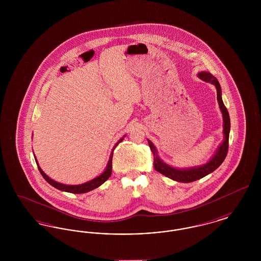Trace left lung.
I'll use <instances>...</instances> for the list:
<instances>
[{"label":"left lung","mask_w":261,"mask_h":261,"mask_svg":"<svg viewBox=\"0 0 261 261\" xmlns=\"http://www.w3.org/2000/svg\"><path fill=\"white\" fill-rule=\"evenodd\" d=\"M199 77L206 82H210L211 84H213L216 87L217 91V99H218V103L220 107V110L223 114V133L224 141L221 144V146L219 147V149H217L216 153L214 154V156L211 159L210 162L206 164L202 165V166H198V167H193V168H188V169H176L173 168L167 164H165L164 162H162L159 155H158V151L155 147L152 145V143L148 140L149 142V148L153 154V166L154 169L163 174L164 176L172 179L174 181H178V182H182V183H191L194 182L196 180H199L200 178L208 175V174L213 172L215 169H217L224 162L227 153H228V148H229V133H230V116H229V112L227 111L226 107L224 106L223 100L221 98V87L220 84L218 82V80L216 79V77H214L213 75L211 74L210 72H200L199 73Z\"/></svg>","instance_id":"obj_1"}]
</instances>
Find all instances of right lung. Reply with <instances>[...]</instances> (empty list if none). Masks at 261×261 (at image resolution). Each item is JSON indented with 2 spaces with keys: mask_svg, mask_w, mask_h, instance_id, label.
<instances>
[{
  "mask_svg": "<svg viewBox=\"0 0 261 261\" xmlns=\"http://www.w3.org/2000/svg\"><path fill=\"white\" fill-rule=\"evenodd\" d=\"M122 140H123V138L120 139V140L116 143V145L114 146L113 149L116 148V146H117L120 142H122ZM112 155H113V150H112V154H111V158H110V161H109V163H108V166H107V168H106V170H105L103 173L100 174L97 178H95V179L89 181L87 183H84V184H81V185H75V186L64 185V184H61V183H58V182L51 180L50 177H48L46 174L43 172V170L40 168V166L38 165L36 159H35V161H36V163H37L38 169H39L40 173H41V175L44 177V179H45L50 185L55 187L56 189H59V190H61V191H64V192H67V193L83 194V193H87V192H90V191H92V190L98 188V187L100 186L101 184H103V183L110 178V176L112 175Z\"/></svg>",
  "mask_w": 261,
  "mask_h": 261,
  "instance_id": "obj_1",
  "label": "right lung"
}]
</instances>
